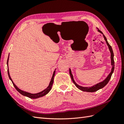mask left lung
I'll use <instances>...</instances> for the list:
<instances>
[{"mask_svg": "<svg viewBox=\"0 0 124 124\" xmlns=\"http://www.w3.org/2000/svg\"><path fill=\"white\" fill-rule=\"evenodd\" d=\"M98 31L100 32L101 33H102L103 35V38L106 41V42L107 43V46H108V49L110 50V52L111 53V65H112V69H111V72L109 73V74L108 75V77L106 78L102 81L100 82V83H97L95 85H94L93 86H91V87H83V86H81L80 85H78V84H77L76 83V82H75V81L74 80V78H73V76L72 74V72H71V70L70 69H69V73L70 75V77L71 78V80L73 81V83L74 84V85L76 86V87L77 88H78L79 89H80L81 91H83V92H95L98 91V90L102 88L103 87H104L105 86H106L108 83V81H110V78H111L112 74V73H113L114 72V53L113 52V50H112V47L109 44V43H108L107 39L106 38V37H105V36L103 35V33L102 32V31H101L99 29H98Z\"/></svg>", "mask_w": 124, "mask_h": 124, "instance_id": "left-lung-1", "label": "left lung"}]
</instances>
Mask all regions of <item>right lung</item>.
<instances>
[{"mask_svg": "<svg viewBox=\"0 0 124 124\" xmlns=\"http://www.w3.org/2000/svg\"><path fill=\"white\" fill-rule=\"evenodd\" d=\"M9 54L8 56V60H7V67H8V62H9ZM55 71H56V69H55V71H54L53 74V76H52V77L51 78V81L49 83V85L47 86V87L45 89H44L43 91H42V92H40L39 93H30L27 92H25L24 91H22L21 89H20L18 88L17 86L14 83V82H13L12 78H11V77H10V75L9 73V68H8V76L9 78H10V80L12 81V83L13 84L14 87L16 88V89L17 90V91L19 92L21 95H23L24 96L26 97H27L29 98H31V99H37V98H40V97H43L45 95H46L47 93H48L50 92V91H51V89L52 88V85H53V82H54V76H55Z\"/></svg>", "mask_w": 124, "mask_h": 124, "instance_id": "add662e5", "label": "right lung"}]
</instances>
